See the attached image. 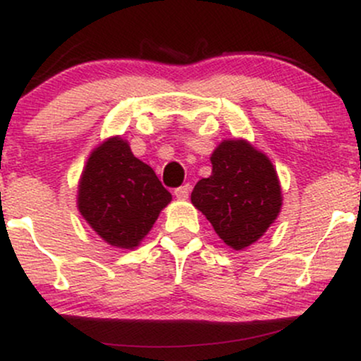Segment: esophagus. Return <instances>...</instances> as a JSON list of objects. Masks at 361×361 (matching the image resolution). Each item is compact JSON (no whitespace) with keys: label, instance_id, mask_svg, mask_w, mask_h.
<instances>
[{"label":"esophagus","instance_id":"34e87169","mask_svg":"<svg viewBox=\"0 0 361 361\" xmlns=\"http://www.w3.org/2000/svg\"><path fill=\"white\" fill-rule=\"evenodd\" d=\"M190 190H192V186H190L188 183H185V185L178 186V188L175 190V195H176V198H180V200H185V198H188V195H190Z\"/></svg>","mask_w":361,"mask_h":361}]
</instances>
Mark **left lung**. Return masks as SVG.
I'll list each match as a JSON object with an SVG mask.
<instances>
[{
    "instance_id": "left-lung-1",
    "label": "left lung",
    "mask_w": 361,
    "mask_h": 361,
    "mask_svg": "<svg viewBox=\"0 0 361 361\" xmlns=\"http://www.w3.org/2000/svg\"><path fill=\"white\" fill-rule=\"evenodd\" d=\"M212 175L202 178L192 204L233 250H244L267 233L281 207L271 161L246 140H224L214 151Z\"/></svg>"
}]
</instances>
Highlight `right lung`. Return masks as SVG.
<instances>
[{
	"label": "right lung",
	"mask_w": 361,
	"mask_h": 361,
	"mask_svg": "<svg viewBox=\"0 0 361 361\" xmlns=\"http://www.w3.org/2000/svg\"><path fill=\"white\" fill-rule=\"evenodd\" d=\"M169 202L171 193L123 139L105 140L91 152L78 190V207L94 233L111 246H137Z\"/></svg>",
	"instance_id": "add662e5"
}]
</instances>
